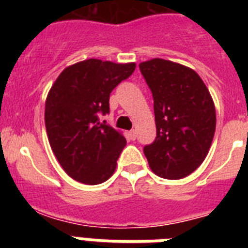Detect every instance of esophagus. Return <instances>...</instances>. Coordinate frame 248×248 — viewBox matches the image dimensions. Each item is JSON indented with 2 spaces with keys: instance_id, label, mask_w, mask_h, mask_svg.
Here are the masks:
<instances>
[{
  "instance_id": "esophagus-1",
  "label": "esophagus",
  "mask_w": 248,
  "mask_h": 248,
  "mask_svg": "<svg viewBox=\"0 0 248 248\" xmlns=\"http://www.w3.org/2000/svg\"><path fill=\"white\" fill-rule=\"evenodd\" d=\"M129 137H130L131 140H135V138H137V133H135V130L129 131Z\"/></svg>"
}]
</instances>
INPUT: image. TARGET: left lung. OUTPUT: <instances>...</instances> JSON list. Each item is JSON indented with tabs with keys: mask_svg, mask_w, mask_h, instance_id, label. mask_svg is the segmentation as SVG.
I'll list each match as a JSON object with an SVG mask.
<instances>
[{
	"mask_svg": "<svg viewBox=\"0 0 248 248\" xmlns=\"http://www.w3.org/2000/svg\"><path fill=\"white\" fill-rule=\"evenodd\" d=\"M154 98L156 139L144 148L153 172L179 180L194 172L209 153L216 129L211 94L194 69L153 58L139 64Z\"/></svg>",
	"mask_w": 248,
	"mask_h": 248,
	"instance_id": "1",
	"label": "left lung"
}]
</instances>
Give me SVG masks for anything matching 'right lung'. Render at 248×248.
<instances>
[{"label":"right lung","instance_id":"1","mask_svg":"<svg viewBox=\"0 0 248 248\" xmlns=\"http://www.w3.org/2000/svg\"><path fill=\"white\" fill-rule=\"evenodd\" d=\"M134 62L91 58L68 65L47 94L46 130L65 174L87 185L107 181L126 144L122 131L99 122L110 93L134 72Z\"/></svg>","mask_w":248,"mask_h":248}]
</instances>
